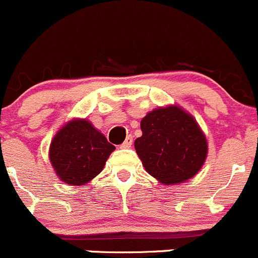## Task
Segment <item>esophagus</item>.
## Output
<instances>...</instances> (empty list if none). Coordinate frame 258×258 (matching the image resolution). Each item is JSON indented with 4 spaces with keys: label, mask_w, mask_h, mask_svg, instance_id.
Segmentation results:
<instances>
[{
    "label": "esophagus",
    "mask_w": 258,
    "mask_h": 258,
    "mask_svg": "<svg viewBox=\"0 0 258 258\" xmlns=\"http://www.w3.org/2000/svg\"><path fill=\"white\" fill-rule=\"evenodd\" d=\"M131 145H132V136H127V139L124 140V143L120 145V148H122V149H130Z\"/></svg>",
    "instance_id": "1"
}]
</instances>
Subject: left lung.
<instances>
[{
  "label": "left lung",
  "mask_w": 258,
  "mask_h": 258,
  "mask_svg": "<svg viewBox=\"0 0 258 258\" xmlns=\"http://www.w3.org/2000/svg\"><path fill=\"white\" fill-rule=\"evenodd\" d=\"M140 127L135 149L146 172L161 184H181L201 171L208 144L190 113L178 105L159 106L141 119Z\"/></svg>",
  "instance_id": "8db88e82"
}]
</instances>
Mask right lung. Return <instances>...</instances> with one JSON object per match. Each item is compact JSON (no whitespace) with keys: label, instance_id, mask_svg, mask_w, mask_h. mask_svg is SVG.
<instances>
[{"label":"right lung","instance_id":"add662e5","mask_svg":"<svg viewBox=\"0 0 258 258\" xmlns=\"http://www.w3.org/2000/svg\"><path fill=\"white\" fill-rule=\"evenodd\" d=\"M115 146L85 118L68 120L51 140L48 158L57 177L80 186L103 171Z\"/></svg>","mask_w":258,"mask_h":258}]
</instances>
